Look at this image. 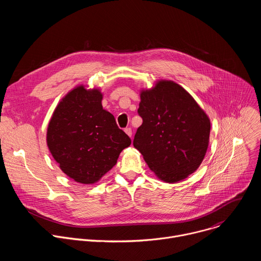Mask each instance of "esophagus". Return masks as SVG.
Listing matches in <instances>:
<instances>
[{
  "label": "esophagus",
  "mask_w": 261,
  "mask_h": 261,
  "mask_svg": "<svg viewBox=\"0 0 261 261\" xmlns=\"http://www.w3.org/2000/svg\"><path fill=\"white\" fill-rule=\"evenodd\" d=\"M125 132H126V134H127L128 136H130V137L132 136V129H131V128H126V129H125Z\"/></svg>",
  "instance_id": "1"
}]
</instances>
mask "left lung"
<instances>
[{"label":"left lung","instance_id":"left-lung-1","mask_svg":"<svg viewBox=\"0 0 261 261\" xmlns=\"http://www.w3.org/2000/svg\"><path fill=\"white\" fill-rule=\"evenodd\" d=\"M142 124L133 145L155 175L169 184L187 178L202 163L210 142L211 121L182 87L156 81L140 90Z\"/></svg>","mask_w":261,"mask_h":261}]
</instances>
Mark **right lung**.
<instances>
[{"label": "right lung", "mask_w": 261, "mask_h": 261, "mask_svg": "<svg viewBox=\"0 0 261 261\" xmlns=\"http://www.w3.org/2000/svg\"><path fill=\"white\" fill-rule=\"evenodd\" d=\"M99 88L80 85L70 90L55 108L46 143L61 170L74 181L93 185L113 168L129 136L102 106Z\"/></svg>", "instance_id": "obj_1"}]
</instances>
